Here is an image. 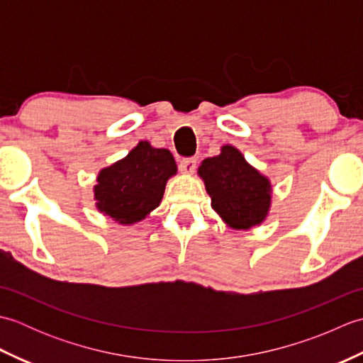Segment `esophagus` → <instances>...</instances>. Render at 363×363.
I'll use <instances>...</instances> for the list:
<instances>
[{
  "label": "esophagus",
  "instance_id": "obj_1",
  "mask_svg": "<svg viewBox=\"0 0 363 363\" xmlns=\"http://www.w3.org/2000/svg\"><path fill=\"white\" fill-rule=\"evenodd\" d=\"M196 168V159L195 157H184L179 162V169L184 174H191Z\"/></svg>",
  "mask_w": 363,
  "mask_h": 363
}]
</instances>
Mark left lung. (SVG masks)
<instances>
[{
    "mask_svg": "<svg viewBox=\"0 0 363 363\" xmlns=\"http://www.w3.org/2000/svg\"><path fill=\"white\" fill-rule=\"evenodd\" d=\"M198 173L212 198V209L228 226L250 229L265 220L272 186L234 146L225 145L218 156L204 159Z\"/></svg>",
    "mask_w": 363,
    "mask_h": 363,
    "instance_id": "left-lung-1",
    "label": "left lung"
}]
</instances>
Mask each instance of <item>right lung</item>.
Here are the masks:
<instances>
[{
  "label": "right lung",
  "instance_id": "add662e5",
  "mask_svg": "<svg viewBox=\"0 0 363 363\" xmlns=\"http://www.w3.org/2000/svg\"><path fill=\"white\" fill-rule=\"evenodd\" d=\"M173 174L172 152L140 142L125 159L99 172L95 186L98 211L120 225H134L160 204Z\"/></svg>",
  "mask_w": 363,
  "mask_h": 363
}]
</instances>
